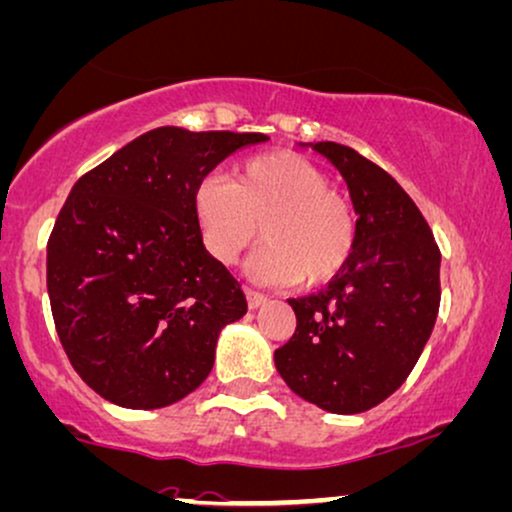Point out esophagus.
I'll use <instances>...</instances> for the list:
<instances>
[{
	"label": "esophagus",
	"instance_id": "1",
	"mask_svg": "<svg viewBox=\"0 0 512 512\" xmlns=\"http://www.w3.org/2000/svg\"><path fill=\"white\" fill-rule=\"evenodd\" d=\"M244 294H246V304H249L251 311H254V308H258V306H263L268 301L266 294L256 292V289H251V287H244Z\"/></svg>",
	"mask_w": 512,
	"mask_h": 512
}]
</instances>
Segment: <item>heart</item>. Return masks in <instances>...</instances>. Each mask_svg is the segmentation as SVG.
<instances>
[{
  "label": "heart",
  "mask_w": 512,
  "mask_h": 512,
  "mask_svg": "<svg viewBox=\"0 0 512 512\" xmlns=\"http://www.w3.org/2000/svg\"><path fill=\"white\" fill-rule=\"evenodd\" d=\"M201 246L232 266L261 237L249 273L270 285H320L353 254L356 211L342 189L294 151H270L237 163L230 180L204 178L192 197Z\"/></svg>",
  "instance_id": "heart-1"
}]
</instances>
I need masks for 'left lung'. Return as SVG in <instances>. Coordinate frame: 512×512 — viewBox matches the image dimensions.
I'll list each match as a JSON object with an SVG mask.
<instances>
[{
    "instance_id": "8db88e82",
    "label": "left lung",
    "mask_w": 512,
    "mask_h": 512,
    "mask_svg": "<svg viewBox=\"0 0 512 512\" xmlns=\"http://www.w3.org/2000/svg\"><path fill=\"white\" fill-rule=\"evenodd\" d=\"M349 185L358 237L320 292L287 299L296 330L275 351L287 387L330 413L375 408L406 382L439 313L441 251L387 170L337 142L313 144Z\"/></svg>"
}]
</instances>
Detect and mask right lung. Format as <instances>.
Instances as JSON below:
<instances>
[{
	"label": "right lung",
	"mask_w": 512,
	"mask_h": 512,
	"mask_svg": "<svg viewBox=\"0 0 512 512\" xmlns=\"http://www.w3.org/2000/svg\"><path fill=\"white\" fill-rule=\"evenodd\" d=\"M266 140L156 128L73 185L47 242V292L68 361L106 401L163 408L208 377L246 299L201 246L192 197L232 151Z\"/></svg>",
	"instance_id": "add662e5"
}]
</instances>
